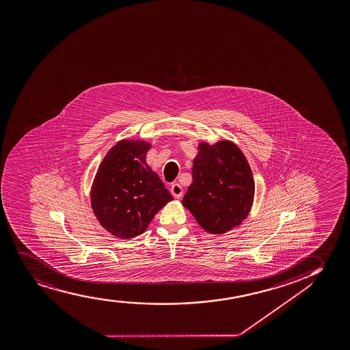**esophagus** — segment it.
Segmentation results:
<instances>
[{
	"label": "esophagus",
	"mask_w": 350,
	"mask_h": 350,
	"mask_svg": "<svg viewBox=\"0 0 350 350\" xmlns=\"http://www.w3.org/2000/svg\"><path fill=\"white\" fill-rule=\"evenodd\" d=\"M171 193H172L174 198H180L181 196H183V187L179 184H177V183H174L171 186Z\"/></svg>",
	"instance_id": "obj_1"
}]
</instances>
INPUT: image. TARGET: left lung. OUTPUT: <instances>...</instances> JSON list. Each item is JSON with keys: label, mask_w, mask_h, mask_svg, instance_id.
Segmentation results:
<instances>
[{"label": "left lung", "mask_w": 350, "mask_h": 350, "mask_svg": "<svg viewBox=\"0 0 350 350\" xmlns=\"http://www.w3.org/2000/svg\"><path fill=\"white\" fill-rule=\"evenodd\" d=\"M183 205L206 232L225 233L242 224L255 197V181L242 150L230 140L200 143Z\"/></svg>", "instance_id": "8db88e82"}]
</instances>
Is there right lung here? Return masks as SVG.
<instances>
[{
	"mask_svg": "<svg viewBox=\"0 0 350 350\" xmlns=\"http://www.w3.org/2000/svg\"><path fill=\"white\" fill-rule=\"evenodd\" d=\"M151 144L120 140L107 152L95 174L91 204L100 224L121 239L137 237L157 212L172 200L159 176L146 163Z\"/></svg>",
	"mask_w": 350,
	"mask_h": 350,
	"instance_id": "right-lung-1",
	"label": "right lung"
}]
</instances>
